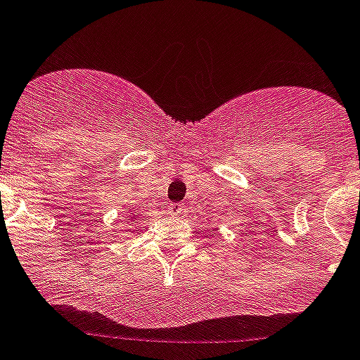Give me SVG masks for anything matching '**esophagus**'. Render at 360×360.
<instances>
[{
	"mask_svg": "<svg viewBox=\"0 0 360 360\" xmlns=\"http://www.w3.org/2000/svg\"><path fill=\"white\" fill-rule=\"evenodd\" d=\"M168 212H170L172 215H183L186 210H184L183 205H170L168 206Z\"/></svg>",
	"mask_w": 360,
	"mask_h": 360,
	"instance_id": "esophagus-1",
	"label": "esophagus"
}]
</instances>
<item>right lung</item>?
Returning a JSON list of instances; mask_svg holds the SVG:
<instances>
[{
  "label": "right lung",
  "mask_w": 360,
  "mask_h": 360,
  "mask_svg": "<svg viewBox=\"0 0 360 360\" xmlns=\"http://www.w3.org/2000/svg\"><path fill=\"white\" fill-rule=\"evenodd\" d=\"M139 217H141V215H139V212H137V214L128 215V219L124 221V223H130V221H132V223H137V221H139Z\"/></svg>",
  "instance_id": "1"
}]
</instances>
